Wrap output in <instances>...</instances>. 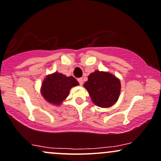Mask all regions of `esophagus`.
Here are the masks:
<instances>
[{"instance_id":"34e87169","label":"esophagus","mask_w":161,"mask_h":161,"mask_svg":"<svg viewBox=\"0 0 161 161\" xmlns=\"http://www.w3.org/2000/svg\"><path fill=\"white\" fill-rule=\"evenodd\" d=\"M78 82H79V85L82 86V84H83V79H82V78H79V79H78Z\"/></svg>"}]
</instances>
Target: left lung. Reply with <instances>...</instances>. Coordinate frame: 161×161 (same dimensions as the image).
<instances>
[{"label":"left lung","mask_w":161,"mask_h":161,"mask_svg":"<svg viewBox=\"0 0 161 161\" xmlns=\"http://www.w3.org/2000/svg\"><path fill=\"white\" fill-rule=\"evenodd\" d=\"M84 86L93 103L103 108L113 106L120 93V82L109 72L96 71L91 73Z\"/></svg>","instance_id":"left-lung-1"}]
</instances>
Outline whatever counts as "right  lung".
Here are the masks:
<instances>
[{
    "instance_id": "add662e5",
    "label": "right lung",
    "mask_w": 161,
    "mask_h": 161,
    "mask_svg": "<svg viewBox=\"0 0 161 161\" xmlns=\"http://www.w3.org/2000/svg\"><path fill=\"white\" fill-rule=\"evenodd\" d=\"M78 85V81L72 76L67 77L62 73L55 72L44 80L42 94L48 103L59 105L66 99L71 88Z\"/></svg>"
}]
</instances>
